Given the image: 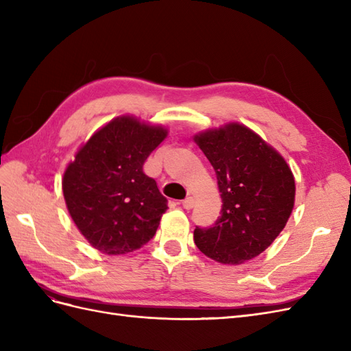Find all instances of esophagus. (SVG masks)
<instances>
[{"mask_svg":"<svg viewBox=\"0 0 351 351\" xmlns=\"http://www.w3.org/2000/svg\"><path fill=\"white\" fill-rule=\"evenodd\" d=\"M182 205H183V208L184 209H192L193 206H195V199L192 197V196H189V197H186L183 202H182Z\"/></svg>","mask_w":351,"mask_h":351,"instance_id":"34e87169","label":"esophagus"}]
</instances>
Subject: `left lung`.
I'll return each mask as SVG.
<instances>
[{
	"label": "left lung",
	"instance_id": "1",
	"mask_svg": "<svg viewBox=\"0 0 351 351\" xmlns=\"http://www.w3.org/2000/svg\"><path fill=\"white\" fill-rule=\"evenodd\" d=\"M214 167L222 199L209 228H195V243L208 258L239 265L256 258L278 237L294 208V176L285 159L259 134L227 123L195 136Z\"/></svg>",
	"mask_w": 351,
	"mask_h": 351
}]
</instances>
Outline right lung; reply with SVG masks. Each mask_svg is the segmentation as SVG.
<instances>
[{"label": "right lung", "instance_id": "1", "mask_svg": "<svg viewBox=\"0 0 351 351\" xmlns=\"http://www.w3.org/2000/svg\"><path fill=\"white\" fill-rule=\"evenodd\" d=\"M168 134L162 125L121 115L80 146L62 177L69 214L92 247L105 254L141 249L168 209L143 164Z\"/></svg>", "mask_w": 351, "mask_h": 351}]
</instances>
